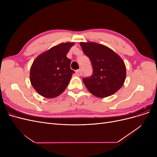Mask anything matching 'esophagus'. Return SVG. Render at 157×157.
Listing matches in <instances>:
<instances>
[{
  "label": "esophagus",
  "instance_id": "obj_1",
  "mask_svg": "<svg viewBox=\"0 0 157 157\" xmlns=\"http://www.w3.org/2000/svg\"><path fill=\"white\" fill-rule=\"evenodd\" d=\"M75 73H76V75H77L81 76L82 74V71L81 69H78V70L76 71Z\"/></svg>",
  "mask_w": 157,
  "mask_h": 157
}]
</instances>
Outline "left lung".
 <instances>
[{
  "mask_svg": "<svg viewBox=\"0 0 157 157\" xmlns=\"http://www.w3.org/2000/svg\"><path fill=\"white\" fill-rule=\"evenodd\" d=\"M92 62L93 75L82 81L88 91L103 98L116 93L124 83L126 68L124 61L107 46L94 42L80 43Z\"/></svg>",
  "mask_w": 157,
  "mask_h": 157,
  "instance_id": "8db88e82",
  "label": "left lung"
}]
</instances>
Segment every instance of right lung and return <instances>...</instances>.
<instances>
[{
  "label": "right lung",
  "instance_id": "obj_1",
  "mask_svg": "<svg viewBox=\"0 0 157 157\" xmlns=\"http://www.w3.org/2000/svg\"><path fill=\"white\" fill-rule=\"evenodd\" d=\"M75 44L67 42L54 46L38 56L30 69V81L36 92L46 98H54L63 92L75 73L71 60L67 58Z\"/></svg>",
  "mask_w": 157,
  "mask_h": 157
}]
</instances>
